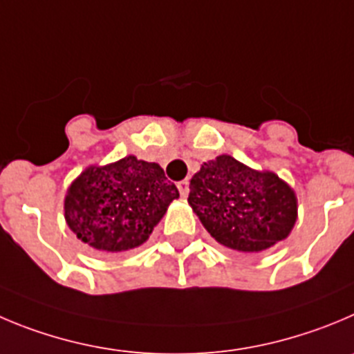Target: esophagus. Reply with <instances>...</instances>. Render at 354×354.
Listing matches in <instances>:
<instances>
[{"mask_svg": "<svg viewBox=\"0 0 354 354\" xmlns=\"http://www.w3.org/2000/svg\"><path fill=\"white\" fill-rule=\"evenodd\" d=\"M178 190H180L181 197H187L188 196V180H183L178 183Z\"/></svg>", "mask_w": 354, "mask_h": 354, "instance_id": "34e87169", "label": "esophagus"}]
</instances>
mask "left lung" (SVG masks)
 I'll return each mask as SVG.
<instances>
[{
    "mask_svg": "<svg viewBox=\"0 0 354 354\" xmlns=\"http://www.w3.org/2000/svg\"><path fill=\"white\" fill-rule=\"evenodd\" d=\"M188 204L211 237L243 253L263 252L286 239L297 222L293 188L230 155L204 162L190 180Z\"/></svg>",
    "mask_w": 354,
    "mask_h": 354,
    "instance_id": "obj_1",
    "label": "left lung"
}]
</instances>
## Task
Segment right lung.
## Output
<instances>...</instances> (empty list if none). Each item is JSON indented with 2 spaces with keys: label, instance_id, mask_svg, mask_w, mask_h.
<instances>
[{
  "label": "right lung",
  "instance_id": "obj_1",
  "mask_svg": "<svg viewBox=\"0 0 354 354\" xmlns=\"http://www.w3.org/2000/svg\"><path fill=\"white\" fill-rule=\"evenodd\" d=\"M180 197L158 164L134 155L108 166H91L73 181L64 218L80 241L99 252L120 253L141 246Z\"/></svg>",
  "mask_w": 354,
  "mask_h": 354
}]
</instances>
